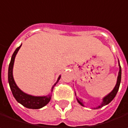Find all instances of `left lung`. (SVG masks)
I'll list each match as a JSON object with an SVG mask.
<instances>
[{"mask_svg": "<svg viewBox=\"0 0 128 128\" xmlns=\"http://www.w3.org/2000/svg\"><path fill=\"white\" fill-rule=\"evenodd\" d=\"M118 66H119V70H118V77H117V81H116V84L114 90L108 93L107 96H105L103 98H102V103L96 108H94V109H98L100 108H102L103 106H105L107 104H108L114 98H115L116 95L118 90L119 88V85H120V83H121V78H122V68H121V66L119 64V61H118ZM76 99H77V102L83 107H84V101L82 99V98H78L76 97Z\"/></svg>", "mask_w": 128, "mask_h": 128, "instance_id": "8db88e82", "label": "left lung"}]
</instances>
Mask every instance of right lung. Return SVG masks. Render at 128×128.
Returning <instances> with one entry per match:
<instances>
[{
    "label": "right lung",
    "instance_id": "obj_1",
    "mask_svg": "<svg viewBox=\"0 0 128 128\" xmlns=\"http://www.w3.org/2000/svg\"><path fill=\"white\" fill-rule=\"evenodd\" d=\"M21 45L20 46H18L14 52L10 63L9 65V70H8V82H9V84L10 87L11 91L12 92L13 96L14 97V98L16 99V101L21 104L23 106H24L26 108H30V109H40L43 107H44L45 105H46L50 99H51V94H48L47 96H32V95H30L27 94L26 92H24V91H22L20 89L18 85L16 84L14 78H13V66H14V58L15 56L19 50V49L20 48ZM61 78V76H59V77L58 78L57 82L54 84V85L52 87L51 91H52L53 88L55 87V85L58 83V82L59 81Z\"/></svg>",
    "mask_w": 128,
    "mask_h": 128
}]
</instances>
